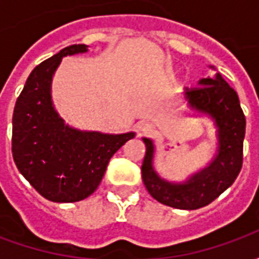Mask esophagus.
<instances>
[{
    "instance_id": "obj_1",
    "label": "esophagus",
    "mask_w": 259,
    "mask_h": 259,
    "mask_svg": "<svg viewBox=\"0 0 259 259\" xmlns=\"http://www.w3.org/2000/svg\"><path fill=\"white\" fill-rule=\"evenodd\" d=\"M152 129V124L148 123V122H140V123H137V133L139 136L143 135H148Z\"/></svg>"
}]
</instances>
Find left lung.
<instances>
[{
  "label": "left lung",
  "instance_id": "1",
  "mask_svg": "<svg viewBox=\"0 0 259 259\" xmlns=\"http://www.w3.org/2000/svg\"><path fill=\"white\" fill-rule=\"evenodd\" d=\"M183 97L190 109L213 120L218 139L215 157L208 166L185 182H168L155 172L152 165L154 143L143 137L146 157L141 165V176L148 193L161 204L179 209H198L211 204L237 178L243 165L245 116L237 93L219 73L215 77L200 79L198 87L186 89Z\"/></svg>",
  "mask_w": 259,
  "mask_h": 259
}]
</instances>
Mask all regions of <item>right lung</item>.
Instances as JSON below:
<instances>
[{
    "label": "right lung",
    "instance_id": "right-lung-1",
    "mask_svg": "<svg viewBox=\"0 0 259 259\" xmlns=\"http://www.w3.org/2000/svg\"><path fill=\"white\" fill-rule=\"evenodd\" d=\"M85 44L61 50L33 69L12 116V155L19 172L54 202H76L97 190L109 159L135 132L108 135L74 129L53 104L51 84L64 57L84 54Z\"/></svg>",
    "mask_w": 259,
    "mask_h": 259
}]
</instances>
